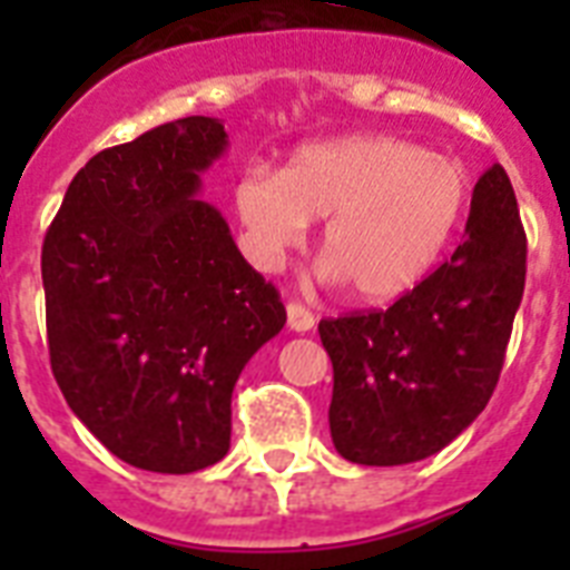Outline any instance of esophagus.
Here are the masks:
<instances>
[{"label": "esophagus", "instance_id": "obj_1", "mask_svg": "<svg viewBox=\"0 0 570 570\" xmlns=\"http://www.w3.org/2000/svg\"><path fill=\"white\" fill-rule=\"evenodd\" d=\"M313 325H316V320H313V313L304 304H286V328L295 331V334H307V331H313Z\"/></svg>", "mask_w": 570, "mask_h": 570}]
</instances>
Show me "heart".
<instances>
[{
    "instance_id": "heart-1",
    "label": "heart",
    "mask_w": 570,
    "mask_h": 570,
    "mask_svg": "<svg viewBox=\"0 0 570 570\" xmlns=\"http://www.w3.org/2000/svg\"><path fill=\"white\" fill-rule=\"evenodd\" d=\"M250 257L277 266L322 222V275L361 302L411 293L441 259L470 200L468 168L396 136L304 145L281 174L250 165L236 183Z\"/></svg>"
}]
</instances>
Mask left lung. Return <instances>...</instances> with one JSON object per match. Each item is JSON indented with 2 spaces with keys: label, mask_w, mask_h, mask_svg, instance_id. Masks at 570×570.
Instances as JSON below:
<instances>
[{
  "label": "left lung",
  "mask_w": 570,
  "mask_h": 570,
  "mask_svg": "<svg viewBox=\"0 0 570 570\" xmlns=\"http://www.w3.org/2000/svg\"><path fill=\"white\" fill-rule=\"evenodd\" d=\"M527 236L505 171L479 177L464 239L387 311L322 320L334 366L331 441L346 461L396 468L452 443L503 370L523 298Z\"/></svg>",
  "instance_id": "obj_1"
}]
</instances>
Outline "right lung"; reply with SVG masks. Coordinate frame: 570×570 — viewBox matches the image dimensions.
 I'll return each instance as SVG.
<instances>
[{
  "label": "right lung",
  "instance_id": "right-lung-1",
  "mask_svg": "<svg viewBox=\"0 0 570 570\" xmlns=\"http://www.w3.org/2000/svg\"><path fill=\"white\" fill-rule=\"evenodd\" d=\"M224 154V124L204 115L102 150L67 186L40 254L67 405L111 455L150 473L227 455L233 387L286 322L275 286L197 197Z\"/></svg>",
  "mask_w": 570,
  "mask_h": 570
}]
</instances>
